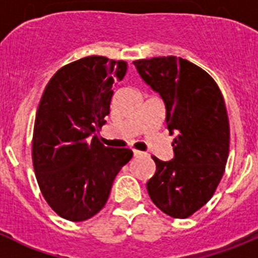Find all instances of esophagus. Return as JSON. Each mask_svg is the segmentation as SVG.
Wrapping results in <instances>:
<instances>
[{
	"label": "esophagus",
	"mask_w": 258,
	"mask_h": 258,
	"mask_svg": "<svg viewBox=\"0 0 258 258\" xmlns=\"http://www.w3.org/2000/svg\"><path fill=\"white\" fill-rule=\"evenodd\" d=\"M133 154H134V157H141V156H143L144 152H141V151H137V149H133Z\"/></svg>",
	"instance_id": "esophagus-1"
}]
</instances>
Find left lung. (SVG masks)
Here are the masks:
<instances>
[{
    "instance_id": "obj_1",
    "label": "left lung",
    "mask_w": 258,
    "mask_h": 258,
    "mask_svg": "<svg viewBox=\"0 0 258 258\" xmlns=\"http://www.w3.org/2000/svg\"><path fill=\"white\" fill-rule=\"evenodd\" d=\"M142 80L162 100L166 126L173 139V158L156 162L147 182L157 208L187 218L204 207L219 185L229 153V121L215 81L182 58L158 57L133 63Z\"/></svg>"
}]
</instances>
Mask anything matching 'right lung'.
Wrapping results in <instances>:
<instances>
[{"label":"right lung","instance_id":"1","mask_svg":"<svg viewBox=\"0 0 258 258\" xmlns=\"http://www.w3.org/2000/svg\"><path fill=\"white\" fill-rule=\"evenodd\" d=\"M124 60L91 55L60 68L41 96L33 136V164L51 209L72 222L90 219L106 204L112 182L132 149L101 144L114 88Z\"/></svg>","mask_w":258,"mask_h":258}]
</instances>
